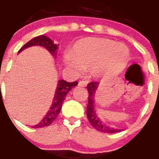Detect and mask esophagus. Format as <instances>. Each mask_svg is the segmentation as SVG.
<instances>
[{"label": "esophagus", "instance_id": "34e87169", "mask_svg": "<svg viewBox=\"0 0 159 159\" xmlns=\"http://www.w3.org/2000/svg\"><path fill=\"white\" fill-rule=\"evenodd\" d=\"M78 85L80 87H86L87 85V82H85V81H80L78 84Z\"/></svg>", "mask_w": 159, "mask_h": 159}]
</instances>
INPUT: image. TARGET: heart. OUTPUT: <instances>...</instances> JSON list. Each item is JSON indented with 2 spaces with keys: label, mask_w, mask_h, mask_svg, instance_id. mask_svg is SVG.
Masks as SVG:
<instances>
[{
  "label": "heart",
  "mask_w": 159,
  "mask_h": 159,
  "mask_svg": "<svg viewBox=\"0 0 159 159\" xmlns=\"http://www.w3.org/2000/svg\"><path fill=\"white\" fill-rule=\"evenodd\" d=\"M129 56L124 44L105 38L88 37L80 40L73 47V57L67 55L65 62L74 71L91 68L94 75L119 70Z\"/></svg>",
  "instance_id": "1"
}]
</instances>
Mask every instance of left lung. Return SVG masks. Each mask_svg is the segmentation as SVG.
Wrapping results in <instances>:
<instances>
[{
  "label": "left lung",
  "instance_id": "obj_1",
  "mask_svg": "<svg viewBox=\"0 0 159 159\" xmlns=\"http://www.w3.org/2000/svg\"><path fill=\"white\" fill-rule=\"evenodd\" d=\"M99 86L98 82H91L88 84L87 88L88 91V102L87 106V116L89 120L90 123L92 127L97 130L100 132H104L108 134H113V133H117L120 132L122 130L120 129H115L113 127H110L105 123L101 120L97 116L96 111L95 108V100H94V96H95V91Z\"/></svg>",
  "mask_w": 159,
  "mask_h": 159
}]
</instances>
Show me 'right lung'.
<instances>
[{
  "mask_svg": "<svg viewBox=\"0 0 159 159\" xmlns=\"http://www.w3.org/2000/svg\"><path fill=\"white\" fill-rule=\"evenodd\" d=\"M35 45L42 46V47L45 48L52 56H54V57L57 56L58 45L55 44L51 39H49L48 37L43 36V35L36 36V37L29 40L28 43H25V45L20 49L18 53L23 51L24 49ZM77 84H78L77 81L69 83L65 80H59L51 107H50L48 113L44 116V117L43 118L41 121L36 126H33L32 128H42V127H48L50 124H52L54 122L55 119H57V116H59L61 107H62L63 102H64L67 94L71 91V88L76 86Z\"/></svg>",
  "mask_w": 159,
  "mask_h": 159,
  "instance_id": "1",
  "label": "right lung"
}]
</instances>
